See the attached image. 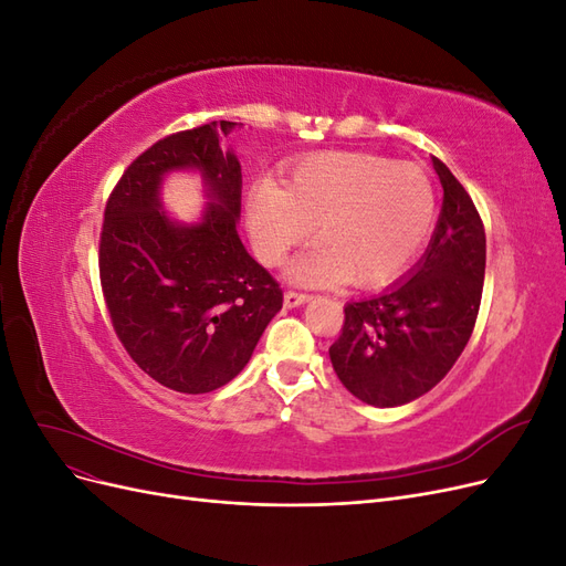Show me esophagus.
Wrapping results in <instances>:
<instances>
[{"instance_id":"esophagus-1","label":"esophagus","mask_w":566,"mask_h":566,"mask_svg":"<svg viewBox=\"0 0 566 566\" xmlns=\"http://www.w3.org/2000/svg\"><path fill=\"white\" fill-rule=\"evenodd\" d=\"M304 302H310V295L295 293V290H287L285 297H283V304L287 306V310H295V306H302Z\"/></svg>"}]
</instances>
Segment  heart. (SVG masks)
<instances>
[{
    "mask_svg": "<svg viewBox=\"0 0 566 566\" xmlns=\"http://www.w3.org/2000/svg\"><path fill=\"white\" fill-rule=\"evenodd\" d=\"M434 219L430 177L370 153H318L290 169L283 186L256 184L245 198L254 254L269 266L314 227L318 243L285 269L300 285L387 283L420 252Z\"/></svg>",
    "mask_w": 566,
    "mask_h": 566,
    "instance_id": "obj_1",
    "label": "heart"
}]
</instances>
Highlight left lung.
Segmentation results:
<instances>
[{
  "mask_svg": "<svg viewBox=\"0 0 566 566\" xmlns=\"http://www.w3.org/2000/svg\"><path fill=\"white\" fill-rule=\"evenodd\" d=\"M443 202L418 264L380 295L347 302L331 347L339 382L358 401L394 408L437 387L474 331L486 269V235L472 198L432 158Z\"/></svg>",
  "mask_w": 566,
  "mask_h": 566,
  "instance_id": "1",
  "label": "left lung"
}]
</instances>
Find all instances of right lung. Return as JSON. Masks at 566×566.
<instances>
[{"mask_svg":"<svg viewBox=\"0 0 566 566\" xmlns=\"http://www.w3.org/2000/svg\"><path fill=\"white\" fill-rule=\"evenodd\" d=\"M238 123H210L153 144L115 186L101 231L98 271L113 328L136 366L181 391L229 385L252 358L283 293L238 235L243 175ZM175 171L201 177L206 210L169 218L161 184Z\"/></svg>","mask_w":566,"mask_h":566,"instance_id":"1","label":"right lung"}]
</instances>
